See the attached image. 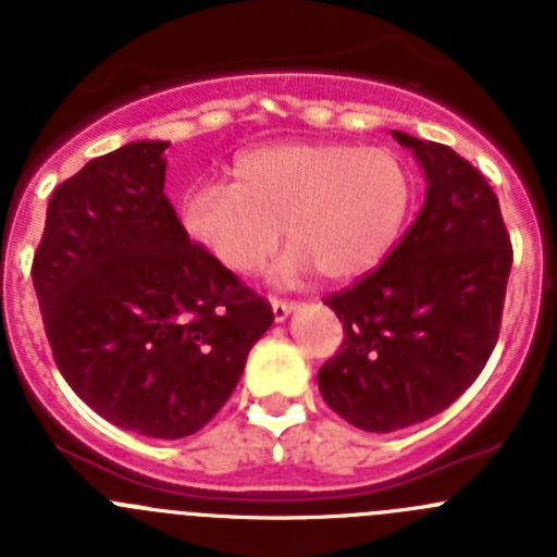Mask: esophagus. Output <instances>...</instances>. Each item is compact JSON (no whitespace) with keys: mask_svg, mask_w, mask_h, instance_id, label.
<instances>
[{"mask_svg":"<svg viewBox=\"0 0 557 557\" xmlns=\"http://www.w3.org/2000/svg\"><path fill=\"white\" fill-rule=\"evenodd\" d=\"M270 307H273L275 323L287 321V314L295 309V301H284V298H270Z\"/></svg>","mask_w":557,"mask_h":557,"instance_id":"obj_1","label":"esophagus"}]
</instances>
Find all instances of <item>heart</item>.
Wrapping results in <instances>:
<instances>
[{
  "mask_svg": "<svg viewBox=\"0 0 557 557\" xmlns=\"http://www.w3.org/2000/svg\"><path fill=\"white\" fill-rule=\"evenodd\" d=\"M416 198L407 161L387 147L284 141L236 156L231 186L203 184L181 200L191 243L234 275L262 268L287 234L275 275L318 268L351 282L385 262Z\"/></svg>",
  "mask_w": 557,
  "mask_h": 557,
  "instance_id": "1",
  "label": "heart"
}]
</instances>
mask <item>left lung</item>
<instances>
[{
    "mask_svg": "<svg viewBox=\"0 0 557 557\" xmlns=\"http://www.w3.org/2000/svg\"><path fill=\"white\" fill-rule=\"evenodd\" d=\"M426 175V200L387 259L323 298L343 346L318 371L321 396L366 432L444 412L499 337L513 248L499 200L451 147L393 131Z\"/></svg>",
    "mask_w": 557,
    "mask_h": 557,
    "instance_id": "obj_1",
    "label": "left lung"
}]
</instances>
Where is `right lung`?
Returning a JSON list of instances; mask_svg holds the SVG:
<instances>
[{
    "label": "right lung",
    "instance_id": "1",
    "mask_svg": "<svg viewBox=\"0 0 557 557\" xmlns=\"http://www.w3.org/2000/svg\"><path fill=\"white\" fill-rule=\"evenodd\" d=\"M166 147L131 141L52 191L33 284L69 387L122 430L175 441L228 401L273 309L186 236Z\"/></svg>",
    "mask_w": 557,
    "mask_h": 557
}]
</instances>
